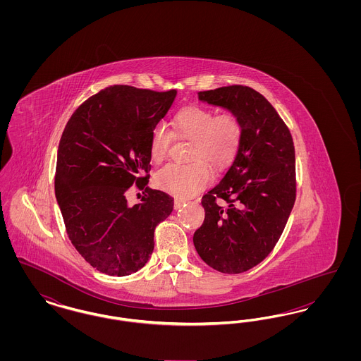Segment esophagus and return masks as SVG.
Returning a JSON list of instances; mask_svg holds the SVG:
<instances>
[{"instance_id":"obj_1","label":"esophagus","mask_w":361,"mask_h":361,"mask_svg":"<svg viewBox=\"0 0 361 361\" xmlns=\"http://www.w3.org/2000/svg\"><path fill=\"white\" fill-rule=\"evenodd\" d=\"M185 203H187L185 200H180V199H176V200H174V209H180L181 207L185 206Z\"/></svg>"}]
</instances>
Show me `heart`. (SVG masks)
<instances>
[{
  "label": "heart",
  "mask_w": 361,
  "mask_h": 361,
  "mask_svg": "<svg viewBox=\"0 0 361 361\" xmlns=\"http://www.w3.org/2000/svg\"><path fill=\"white\" fill-rule=\"evenodd\" d=\"M174 137L193 142L190 165H166L155 173V185L177 197H189L211 183V172L224 169L240 149L242 126L235 115H216L203 106H188L180 111L172 123ZM172 135L164 126H155L149 152L152 161L159 164L169 152ZM204 160V163L201 161Z\"/></svg>",
  "instance_id": "b5f03b06"
}]
</instances>
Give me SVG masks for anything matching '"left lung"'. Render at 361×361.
Listing matches in <instances>:
<instances>
[{
  "label": "left lung",
  "instance_id": "obj_1",
  "mask_svg": "<svg viewBox=\"0 0 361 361\" xmlns=\"http://www.w3.org/2000/svg\"><path fill=\"white\" fill-rule=\"evenodd\" d=\"M197 96L235 115L242 137L224 178L202 199L206 218L193 245L211 268L246 272L272 252L295 203L291 134L271 103L249 86H224ZM216 198L225 204L218 205Z\"/></svg>",
  "mask_w": 361,
  "mask_h": 361
}]
</instances>
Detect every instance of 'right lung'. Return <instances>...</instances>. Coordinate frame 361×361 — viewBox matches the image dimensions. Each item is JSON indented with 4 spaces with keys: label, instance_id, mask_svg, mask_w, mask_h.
<instances>
[{
    "label": "right lung",
    "instance_id": "add662e5",
    "mask_svg": "<svg viewBox=\"0 0 361 361\" xmlns=\"http://www.w3.org/2000/svg\"><path fill=\"white\" fill-rule=\"evenodd\" d=\"M177 90L105 87L80 105L58 147L55 196L71 243L97 271L127 276L145 267L154 249L157 224L173 211L165 192L146 187L128 207L133 183L147 184L150 137Z\"/></svg>",
    "mask_w": 361,
    "mask_h": 361
}]
</instances>
